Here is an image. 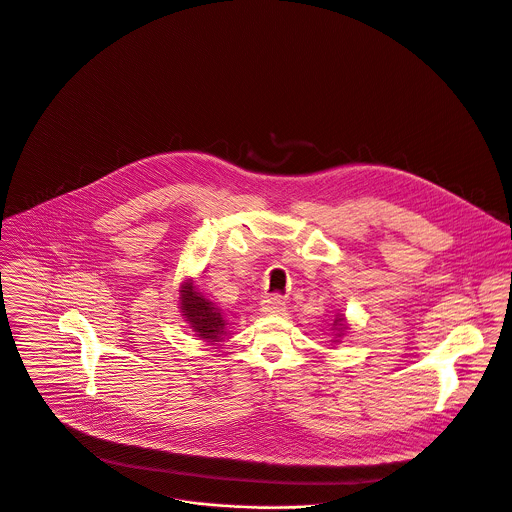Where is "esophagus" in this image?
Segmentation results:
<instances>
[{
    "mask_svg": "<svg viewBox=\"0 0 512 512\" xmlns=\"http://www.w3.org/2000/svg\"><path fill=\"white\" fill-rule=\"evenodd\" d=\"M261 310L265 314H282L286 310V304H284V300L278 294H273V296H267L261 302Z\"/></svg>",
    "mask_w": 512,
    "mask_h": 512,
    "instance_id": "34e87169",
    "label": "esophagus"
}]
</instances>
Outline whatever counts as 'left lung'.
Here are the masks:
<instances>
[{"label": "left lung", "mask_w": 512, "mask_h": 512, "mask_svg": "<svg viewBox=\"0 0 512 512\" xmlns=\"http://www.w3.org/2000/svg\"><path fill=\"white\" fill-rule=\"evenodd\" d=\"M333 325H337V327H339V329H337V331H339V333H341V331H343V327H345V319H343V317H337V319H335V323H333Z\"/></svg>", "instance_id": "left-lung-1"}]
</instances>
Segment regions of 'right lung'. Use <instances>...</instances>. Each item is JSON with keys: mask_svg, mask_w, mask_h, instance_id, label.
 Listing matches in <instances>:
<instances>
[{"mask_svg": "<svg viewBox=\"0 0 512 512\" xmlns=\"http://www.w3.org/2000/svg\"><path fill=\"white\" fill-rule=\"evenodd\" d=\"M181 310L200 339H206L208 343H218L228 335V319L218 308H214L212 302L202 298L193 284H187L181 290Z\"/></svg>", "mask_w": 512, "mask_h": 512, "instance_id": "right-lung-1", "label": "right lung"}]
</instances>
